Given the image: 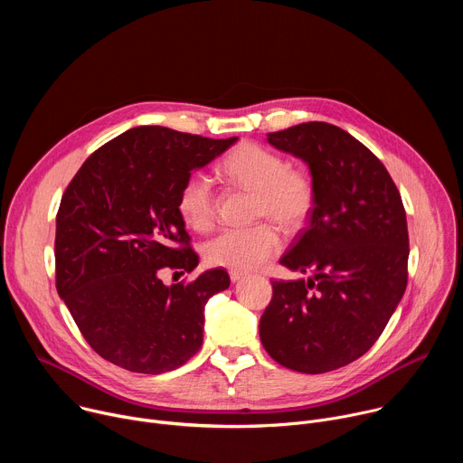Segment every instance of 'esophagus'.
Segmentation results:
<instances>
[{
  "instance_id": "34e87169",
  "label": "esophagus",
  "mask_w": 463,
  "mask_h": 463,
  "mask_svg": "<svg viewBox=\"0 0 463 463\" xmlns=\"http://www.w3.org/2000/svg\"><path fill=\"white\" fill-rule=\"evenodd\" d=\"M229 277H231V282H238V280H241L245 275H243L241 271H231Z\"/></svg>"
}]
</instances>
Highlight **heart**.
Returning <instances> with one entry per match:
<instances>
[{
  "label": "heart",
  "instance_id": "obj_1",
  "mask_svg": "<svg viewBox=\"0 0 463 463\" xmlns=\"http://www.w3.org/2000/svg\"><path fill=\"white\" fill-rule=\"evenodd\" d=\"M222 175L234 186L254 192L252 218H271L288 231L298 229L315 205V183L307 170L256 143H243L220 166ZM216 192L213 181L195 172L184 179L177 194V213L183 222L207 231L216 218ZM282 247L279 229L261 222L245 229H225L203 247L207 263L232 271H252L275 258Z\"/></svg>",
  "mask_w": 463,
  "mask_h": 463
}]
</instances>
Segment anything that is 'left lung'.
I'll use <instances>...</instances> for the list:
<instances>
[{"instance_id": "1", "label": "left lung", "mask_w": 463, "mask_h": 463, "mask_svg": "<svg viewBox=\"0 0 463 463\" xmlns=\"http://www.w3.org/2000/svg\"><path fill=\"white\" fill-rule=\"evenodd\" d=\"M268 141L307 163L315 205L280 258L311 277L273 282L260 341L289 370L332 372L373 346L405 293V207L384 165L339 126L302 122Z\"/></svg>"}]
</instances>
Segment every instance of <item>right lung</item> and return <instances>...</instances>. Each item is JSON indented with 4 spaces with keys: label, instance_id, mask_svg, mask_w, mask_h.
<instances>
[{
    "label": "right lung",
    "instance_id": "right-lung-1",
    "mask_svg": "<svg viewBox=\"0 0 463 463\" xmlns=\"http://www.w3.org/2000/svg\"><path fill=\"white\" fill-rule=\"evenodd\" d=\"M236 139L131 128L93 152L65 188L56 214V291L102 359L163 373L202 348L205 304L229 288L227 271L172 286L159 275L190 273L200 261L177 194L192 170Z\"/></svg>",
    "mask_w": 463,
    "mask_h": 463
}]
</instances>
